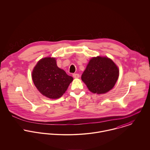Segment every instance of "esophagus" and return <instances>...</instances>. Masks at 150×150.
<instances>
[{
	"mask_svg": "<svg viewBox=\"0 0 150 150\" xmlns=\"http://www.w3.org/2000/svg\"><path fill=\"white\" fill-rule=\"evenodd\" d=\"M73 77L74 78V79H79L80 77V75L79 74H73Z\"/></svg>",
	"mask_w": 150,
	"mask_h": 150,
	"instance_id": "esophagus-1",
	"label": "esophagus"
}]
</instances>
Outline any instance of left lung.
Returning <instances> with one entry per match:
<instances>
[{"label": "left lung", "mask_w": 150, "mask_h": 150, "mask_svg": "<svg viewBox=\"0 0 150 150\" xmlns=\"http://www.w3.org/2000/svg\"><path fill=\"white\" fill-rule=\"evenodd\" d=\"M120 70L107 57H92L81 76V80L93 93L104 94L112 89L118 79Z\"/></svg>", "instance_id": "left-lung-1"}]
</instances>
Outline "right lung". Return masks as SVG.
I'll return each mask as SVG.
<instances>
[{
	"instance_id": "add662e5",
	"label": "right lung",
	"mask_w": 150,
	"mask_h": 150,
	"mask_svg": "<svg viewBox=\"0 0 150 150\" xmlns=\"http://www.w3.org/2000/svg\"><path fill=\"white\" fill-rule=\"evenodd\" d=\"M34 85L43 96L50 99L61 98L67 89L73 78L58 67L55 57L40 59L32 71Z\"/></svg>"
}]
</instances>
